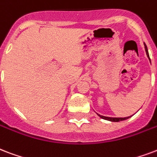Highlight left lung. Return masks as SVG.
Listing matches in <instances>:
<instances>
[{"label":"left lung","mask_w":157,"mask_h":157,"mask_svg":"<svg viewBox=\"0 0 157 157\" xmlns=\"http://www.w3.org/2000/svg\"><path fill=\"white\" fill-rule=\"evenodd\" d=\"M145 50H146V52H147V55L148 58L150 60V57H149V54H148V51H147V45L145 44ZM151 62V60H150ZM98 115L100 116V118H103V119H105V120H109V121H111V122H119V121H123V120H126L128 119V118L130 117H126V118H111V117H105V116H103V115H100L99 113H97Z\"/></svg>","instance_id":"left-lung-1"}]
</instances>
